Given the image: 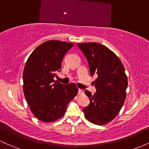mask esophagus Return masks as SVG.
I'll return each instance as SVG.
<instances>
[{"instance_id":"1","label":"esophagus","mask_w":149,"mask_h":149,"mask_svg":"<svg viewBox=\"0 0 149 149\" xmlns=\"http://www.w3.org/2000/svg\"><path fill=\"white\" fill-rule=\"evenodd\" d=\"M83 90L78 89V95H81V94H83Z\"/></svg>"}]
</instances>
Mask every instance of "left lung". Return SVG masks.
I'll list each match as a JSON object with an SVG mask.
<instances>
[{
  "label": "left lung",
  "instance_id": "8db88e82",
  "mask_svg": "<svg viewBox=\"0 0 149 149\" xmlns=\"http://www.w3.org/2000/svg\"><path fill=\"white\" fill-rule=\"evenodd\" d=\"M87 58L96 93L85 91L90 104L83 109L85 117L97 125L111 122L120 112L126 98L128 86L125 67L119 57L105 46L96 42L77 44Z\"/></svg>",
  "mask_w": 149,
  "mask_h": 149
}]
</instances>
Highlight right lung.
Wrapping results in <instances>:
<instances>
[{
	"label": "right lung",
	"mask_w": 149,
	"mask_h": 149,
	"mask_svg": "<svg viewBox=\"0 0 149 149\" xmlns=\"http://www.w3.org/2000/svg\"><path fill=\"white\" fill-rule=\"evenodd\" d=\"M73 43L49 40L29 55L23 71V91L29 109L37 120L54 122L66 113L67 104L77 95L75 83L55 81L63 56Z\"/></svg>",
	"instance_id": "1"
}]
</instances>
